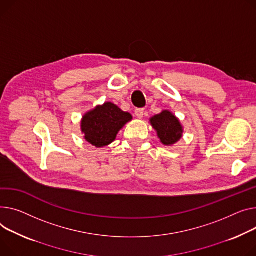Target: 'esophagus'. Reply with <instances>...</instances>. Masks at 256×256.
<instances>
[{
  "instance_id": "1",
  "label": "esophagus",
  "mask_w": 256,
  "mask_h": 256,
  "mask_svg": "<svg viewBox=\"0 0 256 256\" xmlns=\"http://www.w3.org/2000/svg\"><path fill=\"white\" fill-rule=\"evenodd\" d=\"M134 114H136V116H137L138 118H142L143 115H144V109H142V108L136 109L134 110Z\"/></svg>"
}]
</instances>
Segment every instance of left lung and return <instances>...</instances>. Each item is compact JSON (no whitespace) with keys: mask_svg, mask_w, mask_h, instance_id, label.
Listing matches in <instances>:
<instances>
[{"mask_svg":"<svg viewBox=\"0 0 256 256\" xmlns=\"http://www.w3.org/2000/svg\"><path fill=\"white\" fill-rule=\"evenodd\" d=\"M150 124L158 132V137L164 145L171 146L177 143L183 134V126L179 119L168 110L150 118Z\"/></svg>","mask_w":256,"mask_h":256,"instance_id":"left-lung-1","label":"left lung"}]
</instances>
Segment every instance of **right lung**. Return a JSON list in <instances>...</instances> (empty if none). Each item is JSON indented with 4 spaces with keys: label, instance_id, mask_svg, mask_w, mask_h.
<instances>
[{
    "label": "right lung",
    "instance_id": "right-lung-1",
    "mask_svg": "<svg viewBox=\"0 0 256 256\" xmlns=\"http://www.w3.org/2000/svg\"><path fill=\"white\" fill-rule=\"evenodd\" d=\"M132 119L128 112H124L111 102H107L82 117L81 132L88 143L100 148L111 144L116 139L118 132Z\"/></svg>",
    "mask_w": 256,
    "mask_h": 256
}]
</instances>
